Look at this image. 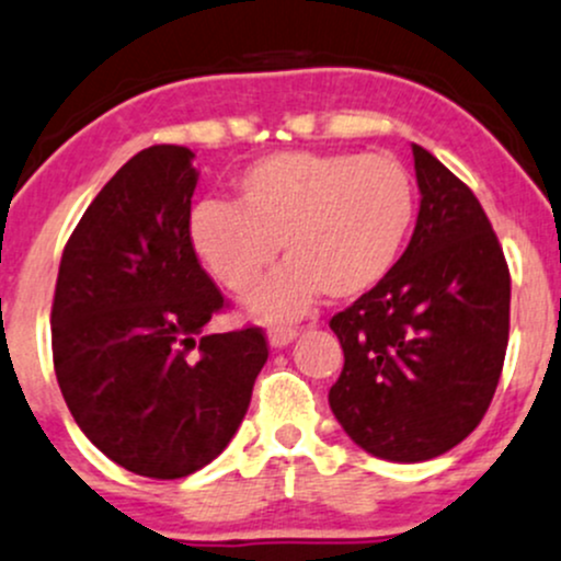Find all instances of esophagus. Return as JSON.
Masks as SVG:
<instances>
[{
  "mask_svg": "<svg viewBox=\"0 0 561 561\" xmlns=\"http://www.w3.org/2000/svg\"><path fill=\"white\" fill-rule=\"evenodd\" d=\"M297 334H299V331L291 329V327H273L267 331V340H270V345H273V347H286L288 342L297 340Z\"/></svg>",
  "mask_w": 561,
  "mask_h": 561,
  "instance_id": "1",
  "label": "esophagus"
}]
</instances>
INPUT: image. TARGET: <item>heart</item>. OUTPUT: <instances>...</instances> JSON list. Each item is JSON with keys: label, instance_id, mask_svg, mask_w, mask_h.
Returning a JSON list of instances; mask_svg holds the SVG:
<instances>
[{"label": "heart", "instance_id": "1", "mask_svg": "<svg viewBox=\"0 0 561 561\" xmlns=\"http://www.w3.org/2000/svg\"><path fill=\"white\" fill-rule=\"evenodd\" d=\"M417 192L407 168L355 152H275L234 182V203L203 201L186 234L227 291L249 294L283 249L286 267L249 302L262 321L297 318L327 294L358 299L393 273L412 238Z\"/></svg>", "mask_w": 561, "mask_h": 561}]
</instances>
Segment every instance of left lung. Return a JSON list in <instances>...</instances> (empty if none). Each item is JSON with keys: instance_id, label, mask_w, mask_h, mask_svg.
<instances>
[{"instance_id": "1", "label": "left lung", "mask_w": 561, "mask_h": 561, "mask_svg": "<svg viewBox=\"0 0 561 561\" xmlns=\"http://www.w3.org/2000/svg\"><path fill=\"white\" fill-rule=\"evenodd\" d=\"M420 214L393 273L329 321L345 366L329 407L369 455L420 462L481 423L508 347L511 275L484 208L412 144Z\"/></svg>"}]
</instances>
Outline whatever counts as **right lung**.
Listing matches in <instances>:
<instances>
[{"label": "right lung", "instance_id": "obj_1", "mask_svg": "<svg viewBox=\"0 0 561 561\" xmlns=\"http://www.w3.org/2000/svg\"><path fill=\"white\" fill-rule=\"evenodd\" d=\"M192 158L158 144L114 173L66 243L50 312L71 417L149 479H182L225 451L270 355L256 327L206 334L227 302L186 234Z\"/></svg>", "mask_w": 561, "mask_h": 561}]
</instances>
